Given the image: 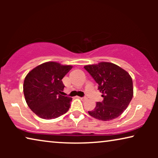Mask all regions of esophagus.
<instances>
[{"label":"esophagus","mask_w":158,"mask_h":158,"mask_svg":"<svg viewBox=\"0 0 158 158\" xmlns=\"http://www.w3.org/2000/svg\"><path fill=\"white\" fill-rule=\"evenodd\" d=\"M81 99V100H83V101H84V100H86V99H87V98H86V97H81V98H80Z\"/></svg>","instance_id":"obj_1"}]
</instances>
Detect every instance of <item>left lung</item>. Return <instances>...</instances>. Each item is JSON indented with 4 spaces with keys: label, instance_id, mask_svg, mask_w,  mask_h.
Segmentation results:
<instances>
[{
    "label": "left lung",
    "instance_id": "left-lung-1",
    "mask_svg": "<svg viewBox=\"0 0 158 158\" xmlns=\"http://www.w3.org/2000/svg\"><path fill=\"white\" fill-rule=\"evenodd\" d=\"M84 68L98 83V90L102 93L103 98L88 114L102 121L117 118L127 109L133 97V83L130 75L124 69L111 62L89 64Z\"/></svg>",
    "mask_w": 158,
    "mask_h": 158
}]
</instances>
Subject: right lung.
I'll list each match as a JSON object with an SVG mask.
<instances>
[{
	"mask_svg": "<svg viewBox=\"0 0 158 158\" xmlns=\"http://www.w3.org/2000/svg\"><path fill=\"white\" fill-rule=\"evenodd\" d=\"M72 68L47 62L36 67L26 76L23 86L25 100L40 118H57L70 109L72 98L62 96L64 85L62 79Z\"/></svg>",
	"mask_w": 158,
	"mask_h": 158,
	"instance_id": "1",
	"label": "right lung"
}]
</instances>
